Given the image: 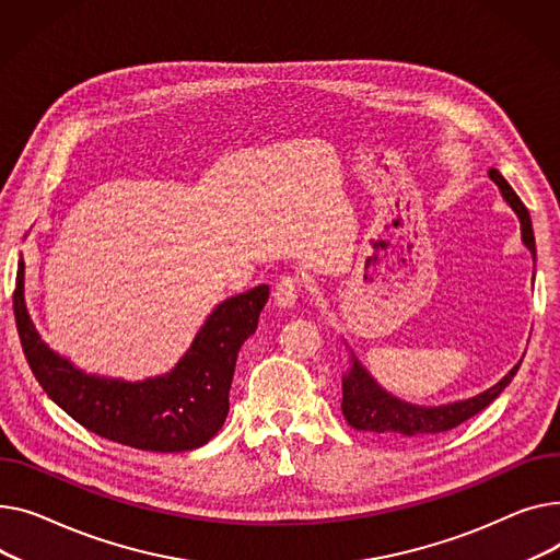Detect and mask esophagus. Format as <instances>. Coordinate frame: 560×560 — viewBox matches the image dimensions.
I'll return each mask as SVG.
<instances>
[{
  "mask_svg": "<svg viewBox=\"0 0 560 560\" xmlns=\"http://www.w3.org/2000/svg\"><path fill=\"white\" fill-rule=\"evenodd\" d=\"M299 293H301L299 278L284 276V278H280V282L273 289V299L280 307H293L295 301H299Z\"/></svg>",
  "mask_w": 560,
  "mask_h": 560,
  "instance_id": "1",
  "label": "esophagus"
}]
</instances>
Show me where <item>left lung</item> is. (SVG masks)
Wrapping results in <instances>:
<instances>
[{
    "label": "left lung",
    "mask_w": 560,
    "mask_h": 560,
    "mask_svg": "<svg viewBox=\"0 0 560 560\" xmlns=\"http://www.w3.org/2000/svg\"><path fill=\"white\" fill-rule=\"evenodd\" d=\"M488 176L500 187L506 203L517 214L520 228H522V242L532 250L536 261V240H534L529 210L524 208L520 196L513 191V187L504 180V176L498 170H490ZM350 364H352L350 371L343 375V400H341V411L348 424L354 427L357 432H369L382 439L405 441V439H424V436H436V434L450 432L454 427L472 418L475 413H479L481 409H486L511 384L522 361H517V364L495 386L486 388L483 393H479V396L441 405V407H418L390 396V393L384 390L373 380V375L361 366V361L352 354V350H350Z\"/></svg>",
    "instance_id": "obj_1"
}]
</instances>
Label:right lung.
<instances>
[{
    "mask_svg": "<svg viewBox=\"0 0 560 560\" xmlns=\"http://www.w3.org/2000/svg\"><path fill=\"white\" fill-rule=\"evenodd\" d=\"M267 301L269 284L230 295L170 373L142 382L88 375L40 339L24 303V259L18 265L13 312L28 369L65 413L128 447L187 452L206 445L225 422L240 348L255 335Z\"/></svg>",
    "mask_w": 560,
    "mask_h": 560,
    "instance_id": "add662e5",
    "label": "right lung"
}]
</instances>
